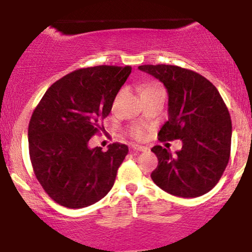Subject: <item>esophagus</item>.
<instances>
[{
	"instance_id": "34e87169",
	"label": "esophagus",
	"mask_w": 252,
	"mask_h": 252,
	"mask_svg": "<svg viewBox=\"0 0 252 252\" xmlns=\"http://www.w3.org/2000/svg\"><path fill=\"white\" fill-rule=\"evenodd\" d=\"M131 150L134 153H138V152H146L147 148L146 147H142V146H138V144H132L131 146Z\"/></svg>"
}]
</instances>
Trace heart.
Wrapping results in <instances>:
<instances>
[{
    "instance_id": "obj_1",
    "label": "heart",
    "mask_w": 252,
    "mask_h": 252,
    "mask_svg": "<svg viewBox=\"0 0 252 252\" xmlns=\"http://www.w3.org/2000/svg\"><path fill=\"white\" fill-rule=\"evenodd\" d=\"M150 89H158V86L147 85L143 91H146V90H150ZM128 131H129V135L137 141L143 140V138L146 137V128H144L143 126H140V124H135V126H130Z\"/></svg>"
}]
</instances>
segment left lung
I'll return each instance as SVG.
<instances>
[{"mask_svg":"<svg viewBox=\"0 0 252 252\" xmlns=\"http://www.w3.org/2000/svg\"><path fill=\"white\" fill-rule=\"evenodd\" d=\"M141 71L154 76L168 92V121L158 131L160 141L181 140L182 148L155 146L158 164L153 181L169 194L196 198L210 192L220 180L230 160V112L210 80L192 70L175 65H142Z\"/></svg>","mask_w":252,"mask_h":252,"instance_id":"left-lung-1","label":"left lung"}]
</instances>
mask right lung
<instances>
[{"label":"right lung","instance_id":"right-lung-1","mask_svg":"<svg viewBox=\"0 0 252 252\" xmlns=\"http://www.w3.org/2000/svg\"><path fill=\"white\" fill-rule=\"evenodd\" d=\"M130 66L79 68L52 84L32 115L28 147L34 174L51 199L68 209L99 201L114 186L128 146L89 148L110 114ZM104 129V128H103Z\"/></svg>","mask_w":252,"mask_h":252}]
</instances>
